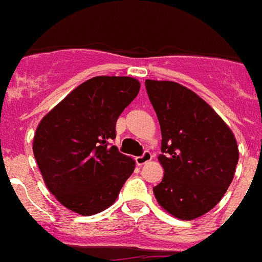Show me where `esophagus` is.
Returning <instances> with one entry per match:
<instances>
[{"mask_svg":"<svg viewBox=\"0 0 262 262\" xmlns=\"http://www.w3.org/2000/svg\"><path fill=\"white\" fill-rule=\"evenodd\" d=\"M151 158H153V155H151L150 151L146 150L142 156H138V157H136V162H137V165L142 166V165H145L146 162L150 161Z\"/></svg>","mask_w":262,"mask_h":262,"instance_id":"obj_1","label":"esophagus"}]
</instances>
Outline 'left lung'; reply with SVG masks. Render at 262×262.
<instances>
[{"label":"left lung","instance_id":"left-lung-1","mask_svg":"<svg viewBox=\"0 0 262 262\" xmlns=\"http://www.w3.org/2000/svg\"><path fill=\"white\" fill-rule=\"evenodd\" d=\"M161 126L158 205L180 220L199 219L221 201L238 162L236 137L208 102L181 83L145 81Z\"/></svg>","mask_w":262,"mask_h":262}]
</instances>
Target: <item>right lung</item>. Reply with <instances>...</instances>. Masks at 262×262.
<instances>
[{
  "label": "right lung",
  "instance_id": "obj_1",
  "mask_svg": "<svg viewBox=\"0 0 262 262\" xmlns=\"http://www.w3.org/2000/svg\"><path fill=\"white\" fill-rule=\"evenodd\" d=\"M140 86L133 77H93L39 121L33 155L46 188L72 212L92 216L113 205L135 172V160L109 142Z\"/></svg>",
  "mask_w": 262,
  "mask_h": 262
}]
</instances>
